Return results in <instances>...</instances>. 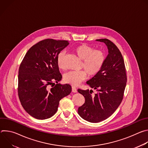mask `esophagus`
I'll use <instances>...</instances> for the list:
<instances>
[{
  "label": "esophagus",
  "mask_w": 148,
  "mask_h": 148,
  "mask_svg": "<svg viewBox=\"0 0 148 148\" xmlns=\"http://www.w3.org/2000/svg\"><path fill=\"white\" fill-rule=\"evenodd\" d=\"M72 92H77V90L76 89V88H75L74 87H72Z\"/></svg>",
  "instance_id": "34e87169"
}]
</instances>
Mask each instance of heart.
<instances>
[{
  "instance_id": "obj_1",
  "label": "heart",
  "mask_w": 148,
  "mask_h": 148,
  "mask_svg": "<svg viewBox=\"0 0 148 148\" xmlns=\"http://www.w3.org/2000/svg\"><path fill=\"white\" fill-rule=\"evenodd\" d=\"M73 51L78 57L82 60L81 68L86 71H69L64 74V80L73 86H77L87 78V73L89 76L92 77L100 71L105 62V56L101 50H94L93 47L86 44L75 47ZM66 55V53L64 51L60 52L57 55V63L61 69H64L66 67L64 64Z\"/></svg>"
}]
</instances>
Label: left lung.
I'll use <instances>...</instances> for the list:
<instances>
[{
    "label": "left lung",
    "instance_id": "1",
    "mask_svg": "<svg viewBox=\"0 0 148 148\" xmlns=\"http://www.w3.org/2000/svg\"><path fill=\"white\" fill-rule=\"evenodd\" d=\"M103 42L108 49V54L100 71L87 82L98 92L92 90H78L85 98V103L78 109L79 116L88 122L97 123L109 118L121 104L127 77L123 57L118 47L107 38L96 40Z\"/></svg>",
    "mask_w": 148,
    "mask_h": 148
}]
</instances>
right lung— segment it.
I'll use <instances>...</instances> for the list:
<instances>
[{
  "label": "right lung",
  "mask_w": 148,
  "mask_h": 148,
  "mask_svg": "<svg viewBox=\"0 0 148 148\" xmlns=\"http://www.w3.org/2000/svg\"><path fill=\"white\" fill-rule=\"evenodd\" d=\"M69 45L67 40H41L28 50L20 65L18 98L25 110L36 119L53 116L60 101L71 92L69 84H58L62 75L57 57Z\"/></svg>",
  "instance_id": "add662e5"
}]
</instances>
